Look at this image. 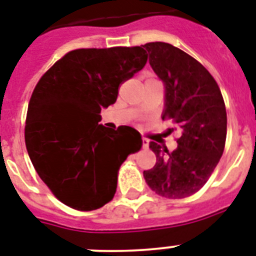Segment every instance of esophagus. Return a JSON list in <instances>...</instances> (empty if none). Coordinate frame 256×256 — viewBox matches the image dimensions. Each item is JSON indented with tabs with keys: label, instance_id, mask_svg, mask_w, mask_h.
Wrapping results in <instances>:
<instances>
[{
	"label": "esophagus",
	"instance_id": "1",
	"mask_svg": "<svg viewBox=\"0 0 256 256\" xmlns=\"http://www.w3.org/2000/svg\"><path fill=\"white\" fill-rule=\"evenodd\" d=\"M148 146H149L148 138H142V148H148Z\"/></svg>",
	"mask_w": 256,
	"mask_h": 256
}]
</instances>
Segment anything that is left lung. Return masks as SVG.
<instances>
[{
    "label": "left lung",
    "instance_id": "obj_1",
    "mask_svg": "<svg viewBox=\"0 0 256 256\" xmlns=\"http://www.w3.org/2000/svg\"><path fill=\"white\" fill-rule=\"evenodd\" d=\"M144 47L165 86L162 120H172L181 132L173 152L150 141L156 165L144 170L145 182L161 197H189L208 182L224 153L228 134L224 98L212 74L185 51L165 42Z\"/></svg>",
    "mask_w": 256,
    "mask_h": 256
}]
</instances>
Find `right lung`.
Returning a JSON list of instances; mask_svg holds the SVG:
<instances>
[{"label": "right lung", "instance_id": "1", "mask_svg": "<svg viewBox=\"0 0 256 256\" xmlns=\"http://www.w3.org/2000/svg\"><path fill=\"white\" fill-rule=\"evenodd\" d=\"M141 46L78 48L42 75L28 102L24 142L40 180L64 205L91 212L111 201L122 164L140 150L132 126L106 128L102 108L145 66Z\"/></svg>", "mask_w": 256, "mask_h": 256}]
</instances>
